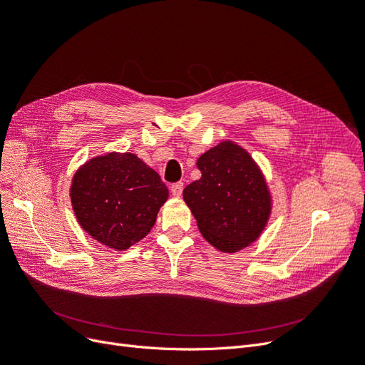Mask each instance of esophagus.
<instances>
[{
  "mask_svg": "<svg viewBox=\"0 0 365 365\" xmlns=\"http://www.w3.org/2000/svg\"><path fill=\"white\" fill-rule=\"evenodd\" d=\"M170 190H171V194L174 197H180L182 192H183V183L182 182H175V183H173L170 186Z\"/></svg>",
  "mask_w": 365,
  "mask_h": 365,
  "instance_id": "34e87169",
  "label": "esophagus"
}]
</instances>
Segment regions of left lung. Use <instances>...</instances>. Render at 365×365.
<instances>
[{
    "label": "left lung",
    "mask_w": 365,
    "mask_h": 365,
    "mask_svg": "<svg viewBox=\"0 0 365 365\" xmlns=\"http://www.w3.org/2000/svg\"><path fill=\"white\" fill-rule=\"evenodd\" d=\"M202 178L183 190L197 226L218 250L235 253L264 230L272 200L261 170L244 148L225 140L197 160Z\"/></svg>",
    "instance_id": "left-lung-1"
}]
</instances>
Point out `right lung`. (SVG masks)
<instances>
[{"instance_id":"obj_1","label":"right lung","mask_w":365,"mask_h":365,"mask_svg":"<svg viewBox=\"0 0 365 365\" xmlns=\"http://www.w3.org/2000/svg\"><path fill=\"white\" fill-rule=\"evenodd\" d=\"M168 187L159 174L132 153L93 158L73 179L76 217L93 240L125 250L155 226Z\"/></svg>"}]
</instances>
